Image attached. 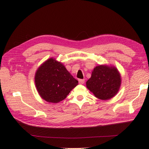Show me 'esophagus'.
Listing matches in <instances>:
<instances>
[{
    "instance_id": "obj_1",
    "label": "esophagus",
    "mask_w": 149,
    "mask_h": 149,
    "mask_svg": "<svg viewBox=\"0 0 149 149\" xmlns=\"http://www.w3.org/2000/svg\"><path fill=\"white\" fill-rule=\"evenodd\" d=\"M85 82V79H79V84H84Z\"/></svg>"
}]
</instances>
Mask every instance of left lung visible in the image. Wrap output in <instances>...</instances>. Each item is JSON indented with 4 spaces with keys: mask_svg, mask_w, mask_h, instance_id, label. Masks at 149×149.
I'll return each instance as SVG.
<instances>
[{
    "mask_svg": "<svg viewBox=\"0 0 149 149\" xmlns=\"http://www.w3.org/2000/svg\"><path fill=\"white\" fill-rule=\"evenodd\" d=\"M121 81L120 72L115 66L99 65L93 69L86 86L98 99L108 100L118 93Z\"/></svg>",
    "mask_w": 149,
    "mask_h": 149,
    "instance_id": "left-lung-1",
    "label": "left lung"
}]
</instances>
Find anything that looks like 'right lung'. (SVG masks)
I'll return each mask as SVG.
<instances>
[{
	"instance_id": "right-lung-1",
	"label": "right lung",
	"mask_w": 149,
	"mask_h": 149,
	"mask_svg": "<svg viewBox=\"0 0 149 149\" xmlns=\"http://www.w3.org/2000/svg\"><path fill=\"white\" fill-rule=\"evenodd\" d=\"M37 92L47 102L58 103L78 85L61 62L50 58L40 65L35 75Z\"/></svg>"
}]
</instances>
